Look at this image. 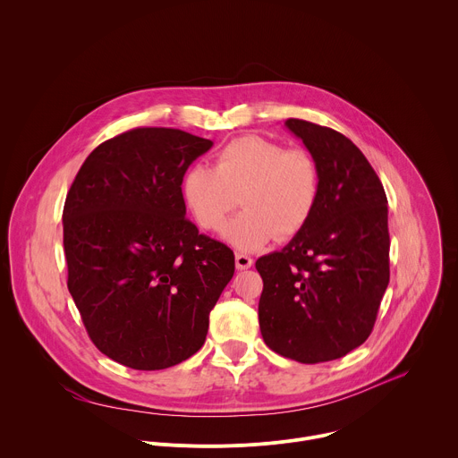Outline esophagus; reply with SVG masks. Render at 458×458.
<instances>
[{"mask_svg": "<svg viewBox=\"0 0 458 458\" xmlns=\"http://www.w3.org/2000/svg\"><path fill=\"white\" fill-rule=\"evenodd\" d=\"M234 261H236V268L238 270H247V268L252 267V258L247 256V254H236Z\"/></svg>", "mask_w": 458, "mask_h": 458, "instance_id": "esophagus-1", "label": "esophagus"}]
</instances>
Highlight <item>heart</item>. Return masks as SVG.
<instances>
[{"label": "heart", "instance_id": "b5f03b06", "mask_svg": "<svg viewBox=\"0 0 458 458\" xmlns=\"http://www.w3.org/2000/svg\"><path fill=\"white\" fill-rule=\"evenodd\" d=\"M181 190L191 216L209 233L224 227L240 195L245 209L225 227L224 238L240 250H254L306 227L318 204L320 172L302 148L243 136L220 150L215 168L193 165Z\"/></svg>", "mask_w": 458, "mask_h": 458}]
</instances>
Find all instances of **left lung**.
Returning <instances> with one entry per match:
<instances>
[{
  "label": "left lung",
  "mask_w": 458,
  "mask_h": 458,
  "mask_svg": "<svg viewBox=\"0 0 458 458\" xmlns=\"http://www.w3.org/2000/svg\"><path fill=\"white\" fill-rule=\"evenodd\" d=\"M286 129L317 161L320 197L306 227L261 256L258 315L265 344L318 363L361 345L388 286V209L376 172L344 134L290 118Z\"/></svg>",
  "instance_id": "1"
}]
</instances>
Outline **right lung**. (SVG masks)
<instances>
[{
	"mask_svg": "<svg viewBox=\"0 0 458 458\" xmlns=\"http://www.w3.org/2000/svg\"><path fill=\"white\" fill-rule=\"evenodd\" d=\"M211 147L179 129H134L97 147L68 191V290L93 344L125 367L195 354L234 274L233 250L184 218L182 177Z\"/></svg>",
	"mask_w": 458,
	"mask_h": 458,
	"instance_id": "add662e5",
	"label": "right lung"
}]
</instances>
